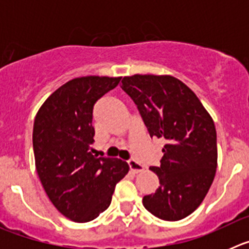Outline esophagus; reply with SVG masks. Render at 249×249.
<instances>
[{
  "instance_id": "1",
  "label": "esophagus",
  "mask_w": 249,
  "mask_h": 249,
  "mask_svg": "<svg viewBox=\"0 0 249 249\" xmlns=\"http://www.w3.org/2000/svg\"><path fill=\"white\" fill-rule=\"evenodd\" d=\"M128 166H129V168H131V171L133 173H140L144 169V167L142 166L140 162H137V160H128Z\"/></svg>"
}]
</instances>
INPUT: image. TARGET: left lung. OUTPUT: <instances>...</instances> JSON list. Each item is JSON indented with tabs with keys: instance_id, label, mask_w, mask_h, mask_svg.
I'll use <instances>...</instances> for the list:
<instances>
[{
	"instance_id": "1",
	"label": "left lung",
	"mask_w": 249,
	"mask_h": 249,
	"mask_svg": "<svg viewBox=\"0 0 249 249\" xmlns=\"http://www.w3.org/2000/svg\"><path fill=\"white\" fill-rule=\"evenodd\" d=\"M121 89L136 103L149 136L166 141L160 167H149L160 187L142 203L158 218L179 221L198 208L214 178V122L195 92L176 77L133 74L123 77Z\"/></svg>"
}]
</instances>
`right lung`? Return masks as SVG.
<instances>
[{
	"label": "right lung",
	"mask_w": 249,
	"mask_h": 249,
	"mask_svg": "<svg viewBox=\"0 0 249 249\" xmlns=\"http://www.w3.org/2000/svg\"><path fill=\"white\" fill-rule=\"evenodd\" d=\"M121 77L86 76L57 89L38 109L34 152L39 181L58 212L89 222L109 207L114 187L128 173L118 158L92 155L93 106Z\"/></svg>",
	"instance_id": "right-lung-1"
}]
</instances>
